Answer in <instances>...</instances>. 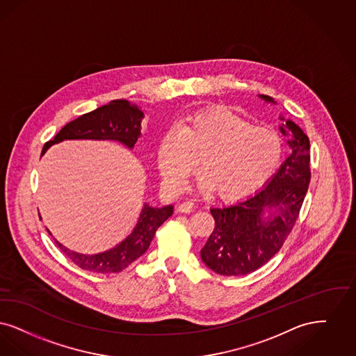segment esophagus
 <instances>
[{
  "label": "esophagus",
  "instance_id": "1",
  "mask_svg": "<svg viewBox=\"0 0 356 356\" xmlns=\"http://www.w3.org/2000/svg\"><path fill=\"white\" fill-rule=\"evenodd\" d=\"M194 209V203L191 201H186L178 206L179 213H191Z\"/></svg>",
  "mask_w": 356,
  "mask_h": 356
}]
</instances>
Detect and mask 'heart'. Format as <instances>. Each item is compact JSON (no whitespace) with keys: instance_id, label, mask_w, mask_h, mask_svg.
I'll list each match as a JSON object with an SVG mask.
<instances>
[{"instance_id":"b5f03b06","label":"heart","mask_w":356,"mask_h":356,"mask_svg":"<svg viewBox=\"0 0 356 356\" xmlns=\"http://www.w3.org/2000/svg\"><path fill=\"white\" fill-rule=\"evenodd\" d=\"M283 153L278 133L258 127L225 108L185 114L165 131L158 166L166 188L181 193L201 162L198 185L225 201H239L258 191L278 168Z\"/></svg>"}]
</instances>
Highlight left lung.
<instances>
[{
  "label": "left lung",
  "mask_w": 356,
  "mask_h": 356,
  "mask_svg": "<svg viewBox=\"0 0 356 356\" xmlns=\"http://www.w3.org/2000/svg\"><path fill=\"white\" fill-rule=\"evenodd\" d=\"M274 102L271 97L261 95ZM286 129L291 154L262 191L246 201L211 209L216 227L201 250L203 263L219 275H248L268 262L287 239L299 217L309 179V140L293 121ZM287 136V131L280 127ZM270 208L267 218L262 216Z\"/></svg>",
  "instance_id": "1"
}]
</instances>
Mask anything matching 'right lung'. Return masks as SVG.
<instances>
[{"instance_id": "obj_1", "label": "right lung", "mask_w": 356, "mask_h": 356, "mask_svg": "<svg viewBox=\"0 0 356 356\" xmlns=\"http://www.w3.org/2000/svg\"><path fill=\"white\" fill-rule=\"evenodd\" d=\"M142 118L143 111L138 106L131 105L129 101H111L108 105L95 108L65 124L54 139L47 140L44 145L41 155L51 145L65 139H111L118 140L131 149L140 136ZM172 209L174 206L158 209L145 204L133 232L124 242L101 254L83 255L63 248L57 241L56 243L72 262L85 271L97 274L120 273L138 259L149 248L156 229L172 216Z\"/></svg>"}]
</instances>
